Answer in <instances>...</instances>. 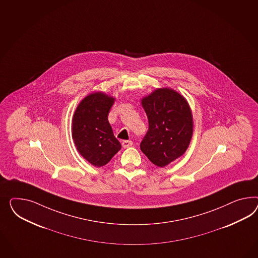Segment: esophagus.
Instances as JSON below:
<instances>
[{
  "label": "esophagus",
  "instance_id": "esophagus-1",
  "mask_svg": "<svg viewBox=\"0 0 258 258\" xmlns=\"http://www.w3.org/2000/svg\"><path fill=\"white\" fill-rule=\"evenodd\" d=\"M133 142L132 141H130V140H127V141H123L122 142V147H124V148H127V147H132L133 146Z\"/></svg>",
  "mask_w": 258,
  "mask_h": 258
}]
</instances>
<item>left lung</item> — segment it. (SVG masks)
Masks as SVG:
<instances>
[{
  "label": "left lung",
  "instance_id": "1",
  "mask_svg": "<svg viewBox=\"0 0 258 258\" xmlns=\"http://www.w3.org/2000/svg\"><path fill=\"white\" fill-rule=\"evenodd\" d=\"M148 131L140 147L155 165L164 167L186 152L194 133L186 98L171 88H159L142 99Z\"/></svg>",
  "mask_w": 258,
  "mask_h": 258
}]
</instances>
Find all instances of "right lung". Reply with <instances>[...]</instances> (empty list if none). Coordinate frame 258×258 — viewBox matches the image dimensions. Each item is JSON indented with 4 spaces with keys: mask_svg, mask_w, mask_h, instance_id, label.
<instances>
[{
    "mask_svg": "<svg viewBox=\"0 0 258 258\" xmlns=\"http://www.w3.org/2000/svg\"><path fill=\"white\" fill-rule=\"evenodd\" d=\"M114 100L102 92L92 93L78 105L72 119V138L79 153L97 167L106 165L121 149L108 121Z\"/></svg>",
    "mask_w": 258,
    "mask_h": 258,
    "instance_id": "obj_1",
    "label": "right lung"
}]
</instances>
